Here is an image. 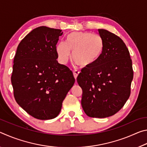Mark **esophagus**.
I'll list each match as a JSON object with an SVG mask.
<instances>
[{
  "instance_id": "esophagus-1",
  "label": "esophagus",
  "mask_w": 147,
  "mask_h": 147,
  "mask_svg": "<svg viewBox=\"0 0 147 147\" xmlns=\"http://www.w3.org/2000/svg\"><path fill=\"white\" fill-rule=\"evenodd\" d=\"M78 74H79V71H73V75H74V78H75V80H76V78H77V77H78Z\"/></svg>"
}]
</instances>
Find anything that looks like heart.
I'll return each instance as SVG.
<instances>
[{
  "instance_id": "heart-1",
  "label": "heart",
  "mask_w": 147,
  "mask_h": 147,
  "mask_svg": "<svg viewBox=\"0 0 147 147\" xmlns=\"http://www.w3.org/2000/svg\"><path fill=\"white\" fill-rule=\"evenodd\" d=\"M67 43L57 46V53L62 63H65L73 53V59L81 67L89 68L102 55L104 44L100 37L88 32H75L68 35Z\"/></svg>"
}]
</instances>
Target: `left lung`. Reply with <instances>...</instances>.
<instances>
[{
	"label": "left lung",
	"mask_w": 147,
	"mask_h": 147,
	"mask_svg": "<svg viewBox=\"0 0 147 147\" xmlns=\"http://www.w3.org/2000/svg\"><path fill=\"white\" fill-rule=\"evenodd\" d=\"M104 44L96 63L77 77L82 89V106L89 117L105 118L123 108L130 95L134 77L130 53L123 41L106 30L98 29Z\"/></svg>",
	"instance_id": "left-lung-1"
}]
</instances>
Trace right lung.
<instances>
[{"label": "right lung", "instance_id": "1", "mask_svg": "<svg viewBox=\"0 0 147 147\" xmlns=\"http://www.w3.org/2000/svg\"><path fill=\"white\" fill-rule=\"evenodd\" d=\"M63 32L40 26L20 42L11 76L17 103L33 117H56L75 79L68 67L58 63L56 44Z\"/></svg>", "mask_w": 147, "mask_h": 147}]
</instances>
